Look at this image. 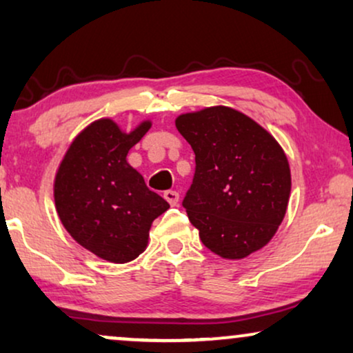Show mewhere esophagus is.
I'll return each mask as SVG.
<instances>
[{
    "mask_svg": "<svg viewBox=\"0 0 353 353\" xmlns=\"http://www.w3.org/2000/svg\"><path fill=\"white\" fill-rule=\"evenodd\" d=\"M163 197H165L167 202L170 205H176L178 201H180V194H178V192L173 191V190H168V191L163 192Z\"/></svg>",
    "mask_w": 353,
    "mask_h": 353,
    "instance_id": "obj_1",
    "label": "esophagus"
}]
</instances>
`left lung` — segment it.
I'll use <instances>...</instances> for the list:
<instances>
[{
    "label": "left lung",
    "mask_w": 353,
    "mask_h": 353,
    "mask_svg": "<svg viewBox=\"0 0 353 353\" xmlns=\"http://www.w3.org/2000/svg\"><path fill=\"white\" fill-rule=\"evenodd\" d=\"M175 125L196 154L183 207L202 244L230 260L267 245L291 194V168L276 139L226 105L181 114Z\"/></svg>",
    "instance_id": "obj_1"
}]
</instances>
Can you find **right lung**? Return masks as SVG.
Returning <instances> with one entry per match:
<instances>
[{
	"mask_svg": "<svg viewBox=\"0 0 353 353\" xmlns=\"http://www.w3.org/2000/svg\"><path fill=\"white\" fill-rule=\"evenodd\" d=\"M149 128L144 120L125 133L114 120H96L72 141L57 168L54 202L62 225L81 248L108 262L137 259L152 221L170 207L127 162Z\"/></svg>",
	"mask_w": 353,
	"mask_h": 353,
	"instance_id": "right-lung-1",
	"label": "right lung"
}]
</instances>
